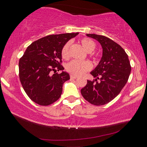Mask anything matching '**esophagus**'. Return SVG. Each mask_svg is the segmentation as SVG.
<instances>
[{"mask_svg":"<svg viewBox=\"0 0 147 147\" xmlns=\"http://www.w3.org/2000/svg\"><path fill=\"white\" fill-rule=\"evenodd\" d=\"M77 78H78V76H76L75 75H73V74H71V79H76Z\"/></svg>","mask_w":147,"mask_h":147,"instance_id":"obj_1","label":"esophagus"}]
</instances>
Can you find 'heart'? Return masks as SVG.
Segmentation results:
<instances>
[{"label":"heart","mask_w":147,"mask_h":147,"mask_svg":"<svg viewBox=\"0 0 147 147\" xmlns=\"http://www.w3.org/2000/svg\"><path fill=\"white\" fill-rule=\"evenodd\" d=\"M80 42L84 49L88 53H91L94 51L96 47V43L93 39L88 38H82ZM70 42H67L61 49V54L63 59H68L69 57V47ZM91 64L88 61H78L73 60L69 62L66 65V69L69 73L75 76L82 75L87 71L91 69Z\"/></svg>","instance_id":"1"}]
</instances>
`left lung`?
Segmentation results:
<instances>
[{
	"label": "left lung",
	"instance_id": "obj_1",
	"mask_svg": "<svg viewBox=\"0 0 147 147\" xmlns=\"http://www.w3.org/2000/svg\"><path fill=\"white\" fill-rule=\"evenodd\" d=\"M98 41L102 48V56L91 74L95 79L88 80L81 89L83 97L95 106L104 105L115 98L126 85L131 72L128 56L124 50L107 37L87 34ZM97 79H100L98 82Z\"/></svg>",
	"mask_w": 147,
	"mask_h": 147
}]
</instances>
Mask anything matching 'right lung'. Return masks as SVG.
<instances>
[{
    "label": "right lung",
    "instance_id": "right-lung-1",
    "mask_svg": "<svg viewBox=\"0 0 147 147\" xmlns=\"http://www.w3.org/2000/svg\"><path fill=\"white\" fill-rule=\"evenodd\" d=\"M78 34L76 32L44 37L27 47L20 58V81L27 95L34 102L48 106L61 96L63 83L70 79L61 65V49ZM57 70L62 72L58 74Z\"/></svg>",
    "mask_w": 147,
    "mask_h": 147
}]
</instances>
